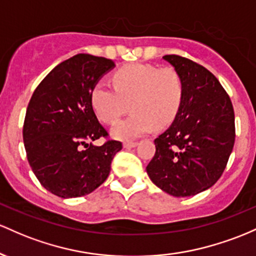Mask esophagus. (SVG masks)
<instances>
[{"instance_id": "1", "label": "esophagus", "mask_w": 256, "mask_h": 256, "mask_svg": "<svg viewBox=\"0 0 256 256\" xmlns=\"http://www.w3.org/2000/svg\"><path fill=\"white\" fill-rule=\"evenodd\" d=\"M136 146H138L136 142H123V148H136Z\"/></svg>"}]
</instances>
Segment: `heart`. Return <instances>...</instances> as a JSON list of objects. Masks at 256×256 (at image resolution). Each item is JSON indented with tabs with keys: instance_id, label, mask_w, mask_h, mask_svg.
<instances>
[{
	"instance_id": "heart-1",
	"label": "heart",
	"mask_w": 256,
	"mask_h": 256,
	"mask_svg": "<svg viewBox=\"0 0 256 256\" xmlns=\"http://www.w3.org/2000/svg\"><path fill=\"white\" fill-rule=\"evenodd\" d=\"M114 87L99 81L90 93V102L98 118L112 124L127 111L133 114L111 129L120 140H133L156 127L170 124L179 111L184 83L174 68H158L148 64H130L114 74Z\"/></svg>"
}]
</instances>
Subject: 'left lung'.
Segmentation results:
<instances>
[{"label": "left lung", "instance_id": "left-lung-1", "mask_svg": "<svg viewBox=\"0 0 256 256\" xmlns=\"http://www.w3.org/2000/svg\"><path fill=\"white\" fill-rule=\"evenodd\" d=\"M182 77L184 96L170 127L154 139L146 166L151 182L174 197L208 190L225 170L234 144L231 100L210 71L190 59L164 56Z\"/></svg>", "mask_w": 256, "mask_h": 256}]
</instances>
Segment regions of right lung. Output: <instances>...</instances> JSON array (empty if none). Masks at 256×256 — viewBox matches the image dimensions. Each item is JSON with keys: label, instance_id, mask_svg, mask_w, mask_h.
<instances>
[{"label": "right lung", "instance_id": "1", "mask_svg": "<svg viewBox=\"0 0 256 256\" xmlns=\"http://www.w3.org/2000/svg\"><path fill=\"white\" fill-rule=\"evenodd\" d=\"M112 60L76 54L56 65L34 92L25 114L22 139L34 174L46 190L62 198L86 196L110 174L122 142L108 140L90 102L99 80Z\"/></svg>", "mask_w": 256, "mask_h": 256}]
</instances>
